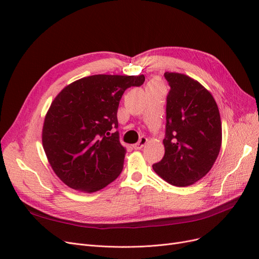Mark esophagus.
I'll return each mask as SVG.
<instances>
[{"label":"esophagus","mask_w":259,"mask_h":259,"mask_svg":"<svg viewBox=\"0 0 259 259\" xmlns=\"http://www.w3.org/2000/svg\"><path fill=\"white\" fill-rule=\"evenodd\" d=\"M147 142H148V139L146 137H142L138 143L133 145V148H134L135 150H139V149H142L147 144Z\"/></svg>","instance_id":"obj_1"}]
</instances>
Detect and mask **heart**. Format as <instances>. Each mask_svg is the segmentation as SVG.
I'll return each mask as SVG.
<instances>
[{"label": "heart", "instance_id": "heart-1", "mask_svg": "<svg viewBox=\"0 0 259 259\" xmlns=\"http://www.w3.org/2000/svg\"><path fill=\"white\" fill-rule=\"evenodd\" d=\"M152 84H154V85H161L159 82H152L150 85H152Z\"/></svg>", "mask_w": 259, "mask_h": 259}]
</instances>
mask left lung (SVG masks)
<instances>
[{"instance_id": "1", "label": "left lung", "mask_w": 259, "mask_h": 259, "mask_svg": "<svg viewBox=\"0 0 259 259\" xmlns=\"http://www.w3.org/2000/svg\"><path fill=\"white\" fill-rule=\"evenodd\" d=\"M166 131L163 159L153 170L168 184L191 186L213 167L222 147V120L213 95L184 73L165 72Z\"/></svg>"}]
</instances>
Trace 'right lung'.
Returning a JSON list of instances; mask_svg holds the SVG:
<instances>
[{
    "label": "right lung",
    "mask_w": 259,
    "mask_h": 259,
    "mask_svg": "<svg viewBox=\"0 0 259 259\" xmlns=\"http://www.w3.org/2000/svg\"><path fill=\"white\" fill-rule=\"evenodd\" d=\"M144 82V74H95L67 85L55 97L44 119L42 144L65 185L92 193L119 177L126 149L119 132L110 131L117 128L123 93Z\"/></svg>",
    "instance_id": "right-lung-1"
}]
</instances>
